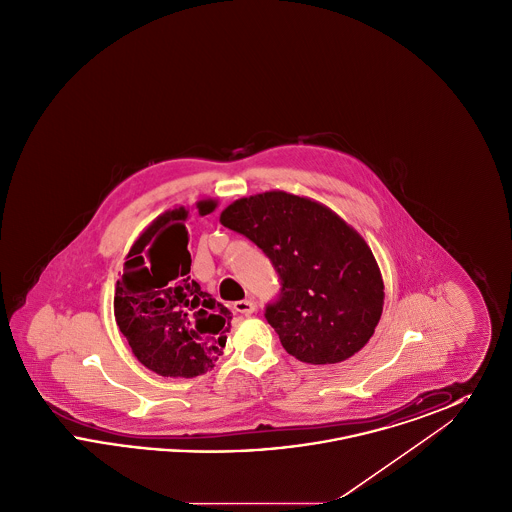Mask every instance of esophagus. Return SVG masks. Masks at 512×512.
I'll list each match as a JSON object with an SVG mask.
<instances>
[{"label": "esophagus", "mask_w": 512, "mask_h": 512, "mask_svg": "<svg viewBox=\"0 0 512 512\" xmlns=\"http://www.w3.org/2000/svg\"><path fill=\"white\" fill-rule=\"evenodd\" d=\"M234 311H236V313H242V315H253V313L257 311V305H255V301H251V299L236 301V303H234Z\"/></svg>", "instance_id": "esophagus-1"}]
</instances>
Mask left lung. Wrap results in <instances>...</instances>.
Returning <instances> with one entry per match:
<instances>
[{
    "mask_svg": "<svg viewBox=\"0 0 512 512\" xmlns=\"http://www.w3.org/2000/svg\"><path fill=\"white\" fill-rule=\"evenodd\" d=\"M220 224L244 234L280 276L265 317L301 363L334 365L372 338L384 280L363 236L326 205L280 190L236 199Z\"/></svg>",
    "mask_w": 512,
    "mask_h": 512,
    "instance_id": "obj_1",
    "label": "left lung"
}]
</instances>
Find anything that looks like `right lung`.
<instances>
[{"label":"right lung","mask_w":512,"mask_h":512,"mask_svg":"<svg viewBox=\"0 0 512 512\" xmlns=\"http://www.w3.org/2000/svg\"><path fill=\"white\" fill-rule=\"evenodd\" d=\"M201 217L215 199L195 203ZM188 211L176 207L153 220L130 247L115 286V320L142 365L171 378H194L222 355L232 313L192 280Z\"/></svg>","instance_id":"right-lung-1"}]
</instances>
